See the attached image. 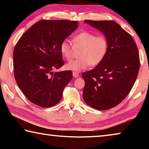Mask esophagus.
<instances>
[{"label":"esophagus","mask_w":149,"mask_h":149,"mask_svg":"<svg viewBox=\"0 0 149 149\" xmlns=\"http://www.w3.org/2000/svg\"><path fill=\"white\" fill-rule=\"evenodd\" d=\"M79 74H77V73H75V72H73V76H74L75 78V77H79Z\"/></svg>","instance_id":"34e87169"}]
</instances>
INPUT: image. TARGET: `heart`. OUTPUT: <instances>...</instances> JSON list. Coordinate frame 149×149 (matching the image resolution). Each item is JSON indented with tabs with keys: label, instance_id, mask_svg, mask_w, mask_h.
Here are the masks:
<instances>
[{
	"label": "heart",
	"instance_id": "obj_1",
	"mask_svg": "<svg viewBox=\"0 0 149 149\" xmlns=\"http://www.w3.org/2000/svg\"><path fill=\"white\" fill-rule=\"evenodd\" d=\"M73 45L68 39L60 44V50L62 57L71 58L75 49L82 48L79 52L81 58L73 60L66 63L65 68L72 72L79 73L86 70L90 64L97 65L101 62L108 52V42L104 35H96L89 31H82L74 37Z\"/></svg>",
	"mask_w": 149,
	"mask_h": 149
}]
</instances>
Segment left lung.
<instances>
[{"label":"left lung","mask_w":149,"mask_h":149,"mask_svg":"<svg viewBox=\"0 0 149 149\" xmlns=\"http://www.w3.org/2000/svg\"><path fill=\"white\" fill-rule=\"evenodd\" d=\"M84 23L102 33L108 49L99 64L82 74L83 97L94 109H110L127 97L137 79L140 66L137 47L131 35L116 22L85 20Z\"/></svg>","instance_id":"obj_1"}]
</instances>
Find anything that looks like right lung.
I'll list each match as a JSON object with an SVG mask.
<instances>
[{"instance_id":"obj_1","label":"right lung","mask_w":149,"mask_h":149,"mask_svg":"<svg viewBox=\"0 0 149 149\" xmlns=\"http://www.w3.org/2000/svg\"><path fill=\"white\" fill-rule=\"evenodd\" d=\"M77 27V21L41 20L33 25L17 42L13 53L14 77L30 102L48 108L62 99L72 72L54 73L53 70L64 65L60 44Z\"/></svg>"}]
</instances>
